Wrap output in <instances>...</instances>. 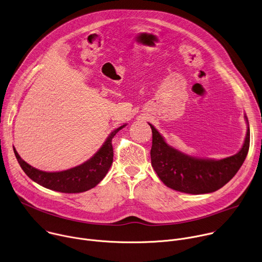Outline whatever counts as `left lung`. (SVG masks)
Segmentation results:
<instances>
[{"instance_id": "left-lung-1", "label": "left lung", "mask_w": 262, "mask_h": 262, "mask_svg": "<svg viewBox=\"0 0 262 262\" xmlns=\"http://www.w3.org/2000/svg\"><path fill=\"white\" fill-rule=\"evenodd\" d=\"M241 150L222 160L197 159L184 155L168 145L158 129L149 123L152 130L150 150L151 165L160 179L170 189L186 194L212 193L225 185L239 170L249 151L250 128Z\"/></svg>"}]
</instances>
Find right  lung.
<instances>
[{
	"instance_id": "add662e5",
	"label": "right lung",
	"mask_w": 262,
	"mask_h": 262,
	"mask_svg": "<svg viewBox=\"0 0 262 262\" xmlns=\"http://www.w3.org/2000/svg\"><path fill=\"white\" fill-rule=\"evenodd\" d=\"M125 125L112 132L99 150L90 160L80 166L61 172H45L35 169L18 156L14 147L13 150L24 172L36 183L56 192L68 194L82 193L94 188L106 175L114 157L112 139Z\"/></svg>"
}]
</instances>
